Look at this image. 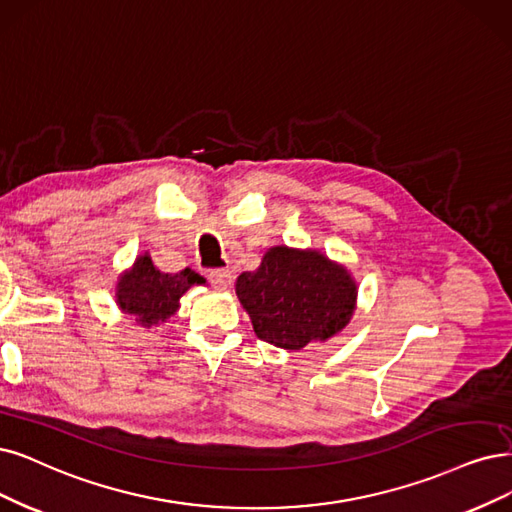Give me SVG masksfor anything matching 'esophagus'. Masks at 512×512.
<instances>
[{"label":"esophagus","instance_id":"obj_1","mask_svg":"<svg viewBox=\"0 0 512 512\" xmlns=\"http://www.w3.org/2000/svg\"><path fill=\"white\" fill-rule=\"evenodd\" d=\"M208 280H211V285L219 291H225L227 287L232 285V274L227 270H213L211 274H208Z\"/></svg>","mask_w":512,"mask_h":512}]
</instances>
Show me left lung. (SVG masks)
I'll use <instances>...</instances> for the list:
<instances>
[{
    "mask_svg": "<svg viewBox=\"0 0 512 512\" xmlns=\"http://www.w3.org/2000/svg\"><path fill=\"white\" fill-rule=\"evenodd\" d=\"M236 295L257 337L285 350L325 342L350 323L356 308V282L344 266L289 246H274L255 272H242Z\"/></svg>",
    "mask_w": 512,
    "mask_h": 512,
    "instance_id": "left-lung-1",
    "label": "left lung"
}]
</instances>
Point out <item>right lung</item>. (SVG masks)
Masks as SVG:
<instances>
[{
    "mask_svg": "<svg viewBox=\"0 0 512 512\" xmlns=\"http://www.w3.org/2000/svg\"><path fill=\"white\" fill-rule=\"evenodd\" d=\"M194 285H204V278L194 270L185 268L177 274L160 272L145 253L120 276L116 304L124 314L135 318L137 325L151 329L166 323V318L179 310V299Z\"/></svg>",
    "mask_w": 512,
    "mask_h": 512,
    "instance_id": "right-lung-1",
    "label": "right lung"
}]
</instances>
